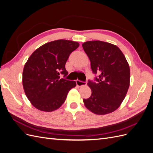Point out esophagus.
Instances as JSON below:
<instances>
[{"label": "esophagus", "mask_w": 153, "mask_h": 153, "mask_svg": "<svg viewBox=\"0 0 153 153\" xmlns=\"http://www.w3.org/2000/svg\"><path fill=\"white\" fill-rule=\"evenodd\" d=\"M76 85H77L78 86L86 85V84H87V82L82 81V80H76Z\"/></svg>", "instance_id": "obj_1"}]
</instances>
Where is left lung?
I'll return each mask as SVG.
<instances>
[{
    "instance_id": "1",
    "label": "left lung",
    "mask_w": 153,
    "mask_h": 153,
    "mask_svg": "<svg viewBox=\"0 0 153 153\" xmlns=\"http://www.w3.org/2000/svg\"><path fill=\"white\" fill-rule=\"evenodd\" d=\"M82 47L96 75L93 80H88L92 94L83 100L85 106L96 114L112 112L123 102L129 86L130 70L126 57L117 46L104 41H87Z\"/></svg>"
}]
</instances>
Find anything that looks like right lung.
Segmentation results:
<instances>
[{"instance_id":"right-lung-1","label":"right lung","mask_w":153,"mask_h":153,"mask_svg":"<svg viewBox=\"0 0 153 153\" xmlns=\"http://www.w3.org/2000/svg\"><path fill=\"white\" fill-rule=\"evenodd\" d=\"M79 43L59 39L46 43L32 53L25 64L22 83L27 98L34 107L45 112L59 108L75 81L66 80L65 65ZM61 75L63 78H60Z\"/></svg>"}]
</instances>
